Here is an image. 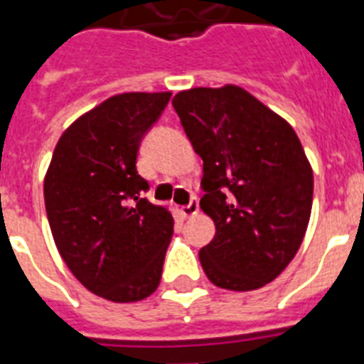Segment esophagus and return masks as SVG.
<instances>
[{
    "instance_id": "esophagus-1",
    "label": "esophagus",
    "mask_w": 364,
    "mask_h": 364,
    "mask_svg": "<svg viewBox=\"0 0 364 364\" xmlns=\"http://www.w3.org/2000/svg\"><path fill=\"white\" fill-rule=\"evenodd\" d=\"M196 213H198V202L196 200H191L187 206H181V215L185 219L193 218V215H196Z\"/></svg>"
}]
</instances>
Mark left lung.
Wrapping results in <instances>:
<instances>
[{
  "label": "left lung",
  "mask_w": 364,
  "mask_h": 364,
  "mask_svg": "<svg viewBox=\"0 0 364 364\" xmlns=\"http://www.w3.org/2000/svg\"><path fill=\"white\" fill-rule=\"evenodd\" d=\"M177 116L204 162L202 212L215 237L198 252L219 288L248 292L277 279L307 231L313 170L284 118L238 85L179 91Z\"/></svg>",
  "instance_id": "obj_1"
}]
</instances>
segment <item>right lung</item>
<instances>
[{
	"mask_svg": "<svg viewBox=\"0 0 364 364\" xmlns=\"http://www.w3.org/2000/svg\"><path fill=\"white\" fill-rule=\"evenodd\" d=\"M171 93H122L80 116L53 152L46 212L60 257L90 292L129 304L160 284L173 235L168 208L143 193L137 152Z\"/></svg>",
	"mask_w": 364,
	"mask_h": 364,
	"instance_id": "obj_1",
	"label": "right lung"
}]
</instances>
